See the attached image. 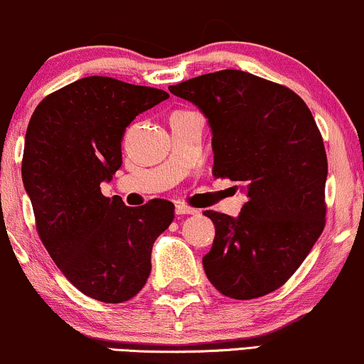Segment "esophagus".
<instances>
[{"label": "esophagus", "instance_id": "obj_1", "mask_svg": "<svg viewBox=\"0 0 364 364\" xmlns=\"http://www.w3.org/2000/svg\"><path fill=\"white\" fill-rule=\"evenodd\" d=\"M175 213H177V215H196L198 210H194V208H191V206L178 203V205L175 206Z\"/></svg>", "mask_w": 364, "mask_h": 364}]
</instances>
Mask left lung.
<instances>
[{
	"instance_id": "left-lung-1",
	"label": "left lung",
	"mask_w": 364,
	"mask_h": 364,
	"mask_svg": "<svg viewBox=\"0 0 364 364\" xmlns=\"http://www.w3.org/2000/svg\"><path fill=\"white\" fill-rule=\"evenodd\" d=\"M168 90L208 119L215 177L246 191L236 218L205 212L215 225L212 250L203 257L206 277L236 300L277 290L324 229L328 161L311 111L290 88L236 69Z\"/></svg>"
}]
</instances>
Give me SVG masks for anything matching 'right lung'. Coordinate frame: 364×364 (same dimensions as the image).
Returning a JSON list of instances; mask_svg holds the SVG:
<instances>
[{
	"label": "right lung",
	"mask_w": 364,
	"mask_h": 364,
	"mask_svg": "<svg viewBox=\"0 0 364 364\" xmlns=\"http://www.w3.org/2000/svg\"><path fill=\"white\" fill-rule=\"evenodd\" d=\"M168 97L114 77H81L45 97L27 127L22 181L38 234L62 274L100 302H127L142 290L152 245L175 217L166 199L130 208L100 191L123 163L128 124Z\"/></svg>",
	"instance_id": "obj_1"
}]
</instances>
